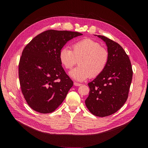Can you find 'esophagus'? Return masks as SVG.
I'll list each match as a JSON object with an SVG mask.
<instances>
[{
	"mask_svg": "<svg viewBox=\"0 0 148 148\" xmlns=\"http://www.w3.org/2000/svg\"><path fill=\"white\" fill-rule=\"evenodd\" d=\"M74 86H81V85H82V84L78 83H77V82H74Z\"/></svg>",
	"mask_w": 148,
	"mask_h": 148,
	"instance_id": "obj_1",
	"label": "esophagus"
}]
</instances>
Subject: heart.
<instances>
[{
	"label": "heart",
	"instance_id": "heart-1",
	"mask_svg": "<svg viewBox=\"0 0 148 148\" xmlns=\"http://www.w3.org/2000/svg\"><path fill=\"white\" fill-rule=\"evenodd\" d=\"M73 49L64 47L59 51L61 64L67 69H71L78 60L79 66L69 72L77 81L82 82L88 77L94 78L101 74L108 61V53L101 44L92 39H84L74 43Z\"/></svg>",
	"mask_w": 148,
	"mask_h": 148
}]
</instances>
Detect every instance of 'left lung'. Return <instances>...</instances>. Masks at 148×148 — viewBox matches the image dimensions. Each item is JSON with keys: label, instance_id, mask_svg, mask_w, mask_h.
I'll list each match as a JSON object with an SVG mask.
<instances>
[{"label": "left lung", "instance_id": "8db88e82", "mask_svg": "<svg viewBox=\"0 0 148 148\" xmlns=\"http://www.w3.org/2000/svg\"><path fill=\"white\" fill-rule=\"evenodd\" d=\"M97 36L106 42L109 58L104 71L88 83L90 91L85 104L92 114L106 117L126 102L133 69L128 56L118 43L104 36Z\"/></svg>", "mask_w": 148, "mask_h": 148}]
</instances>
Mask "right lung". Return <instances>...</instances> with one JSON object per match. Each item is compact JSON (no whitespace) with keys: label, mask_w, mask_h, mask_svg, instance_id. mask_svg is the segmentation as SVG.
<instances>
[{"label":"right lung","mask_w":148,"mask_h":148,"mask_svg":"<svg viewBox=\"0 0 148 148\" xmlns=\"http://www.w3.org/2000/svg\"><path fill=\"white\" fill-rule=\"evenodd\" d=\"M77 32L48 30L38 35L23 50L18 75L27 104L41 113L55 110L66 98L73 82L59 60V51Z\"/></svg>","instance_id":"obj_1"}]
</instances>
